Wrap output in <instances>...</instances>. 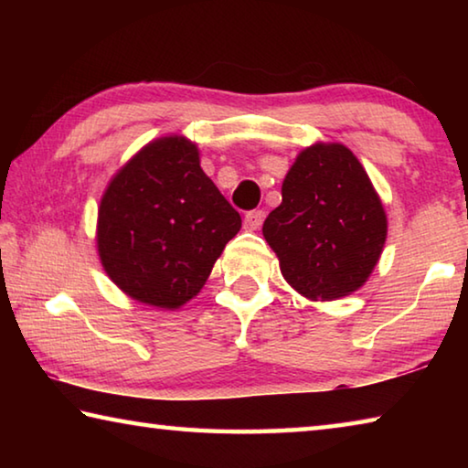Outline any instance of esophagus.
Segmentation results:
<instances>
[{
    "label": "esophagus",
    "mask_w": 468,
    "mask_h": 468,
    "mask_svg": "<svg viewBox=\"0 0 468 468\" xmlns=\"http://www.w3.org/2000/svg\"><path fill=\"white\" fill-rule=\"evenodd\" d=\"M264 217H266L264 210H250L248 215H245V229H250V231H258L264 223Z\"/></svg>",
    "instance_id": "1"
}]
</instances>
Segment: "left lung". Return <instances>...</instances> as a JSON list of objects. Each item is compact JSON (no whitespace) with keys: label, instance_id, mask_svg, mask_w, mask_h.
<instances>
[{"label":"left lung","instance_id":"obj_1","mask_svg":"<svg viewBox=\"0 0 468 468\" xmlns=\"http://www.w3.org/2000/svg\"><path fill=\"white\" fill-rule=\"evenodd\" d=\"M281 192L262 233L284 281L312 301L361 289L384 250L388 220L357 156L318 142L301 150Z\"/></svg>","mask_w":468,"mask_h":468}]
</instances>
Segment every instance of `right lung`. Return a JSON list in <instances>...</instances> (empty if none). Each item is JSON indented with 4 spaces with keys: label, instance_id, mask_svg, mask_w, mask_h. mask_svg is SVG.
Wrapping results in <instances>:
<instances>
[{
    "label": "right lung",
    "instance_id": "obj_1",
    "mask_svg": "<svg viewBox=\"0 0 468 468\" xmlns=\"http://www.w3.org/2000/svg\"><path fill=\"white\" fill-rule=\"evenodd\" d=\"M241 217L184 136L153 140L109 181L97 248L105 272L140 303L179 310L194 299Z\"/></svg>",
    "mask_w": 468,
    "mask_h": 468
}]
</instances>
